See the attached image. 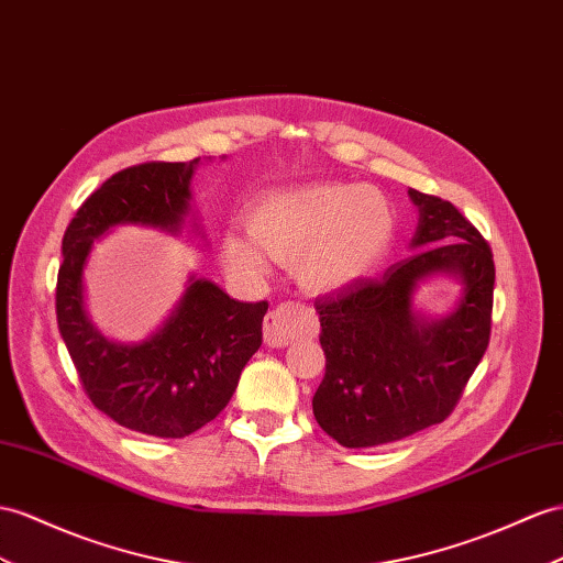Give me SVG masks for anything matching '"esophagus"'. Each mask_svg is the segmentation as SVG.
Masks as SVG:
<instances>
[{"label": "esophagus", "mask_w": 563, "mask_h": 563, "mask_svg": "<svg viewBox=\"0 0 563 563\" xmlns=\"http://www.w3.org/2000/svg\"><path fill=\"white\" fill-rule=\"evenodd\" d=\"M311 325V313L301 305H278L264 319V342L268 347H285L299 335H305Z\"/></svg>", "instance_id": "34e87169"}]
</instances>
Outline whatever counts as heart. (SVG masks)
I'll return each instance as SVG.
<instances>
[{"label":"heart","instance_id":"obj_1","mask_svg":"<svg viewBox=\"0 0 563 563\" xmlns=\"http://www.w3.org/2000/svg\"><path fill=\"white\" fill-rule=\"evenodd\" d=\"M244 233L221 240V262L242 276H262L266 258L292 264L313 292H338L364 280L390 252L395 207L376 187L313 183L256 197Z\"/></svg>","mask_w":563,"mask_h":563}]
</instances>
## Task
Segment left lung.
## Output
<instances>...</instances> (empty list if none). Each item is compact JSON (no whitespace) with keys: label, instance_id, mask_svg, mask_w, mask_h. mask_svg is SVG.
I'll use <instances>...</instances> for the list:
<instances>
[{"label":"left lung","instance_id":"left-lung-1","mask_svg":"<svg viewBox=\"0 0 563 563\" xmlns=\"http://www.w3.org/2000/svg\"><path fill=\"white\" fill-rule=\"evenodd\" d=\"M419 225L405 262L380 278H364L316 299L325 376L313 416L342 446H378L442 423L487 350L495 262L489 244L459 209L411 190ZM462 285L442 317L415 309L412 297L430 277Z\"/></svg>","mask_w":563,"mask_h":563}]
</instances>
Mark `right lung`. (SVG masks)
<instances>
[{"instance_id":"1","label":"right lung","mask_w":563,"mask_h":563,"mask_svg":"<svg viewBox=\"0 0 563 563\" xmlns=\"http://www.w3.org/2000/svg\"><path fill=\"white\" fill-rule=\"evenodd\" d=\"M201 158L152 162L111 176L68 223L56 280V321L92 405L123 428L185 438L213 421L233 397L240 373L262 347L268 301L230 299L219 285L187 276L176 307L140 342L107 338L85 305V266L97 240L119 225L156 228L205 240L192 209Z\"/></svg>"}]
</instances>
